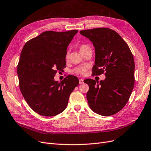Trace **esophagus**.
I'll return each mask as SVG.
<instances>
[{
	"label": "esophagus",
	"mask_w": 151,
	"mask_h": 151,
	"mask_svg": "<svg viewBox=\"0 0 151 151\" xmlns=\"http://www.w3.org/2000/svg\"><path fill=\"white\" fill-rule=\"evenodd\" d=\"M79 83H80V84H83V79H80L79 80Z\"/></svg>",
	"instance_id": "obj_1"
}]
</instances>
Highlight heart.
<instances>
[{
  "mask_svg": "<svg viewBox=\"0 0 151 151\" xmlns=\"http://www.w3.org/2000/svg\"><path fill=\"white\" fill-rule=\"evenodd\" d=\"M87 47H89L88 46H86V45H81L80 46V50L81 51L83 50L84 49H85V48H87ZM68 56V55H67V57ZM85 71H86V68H85L84 66L76 67L73 70V72H75V73L78 74V75H83L85 73Z\"/></svg>",
  "mask_w": 151,
  "mask_h": 151,
  "instance_id": "obj_1",
  "label": "heart"
}]
</instances>
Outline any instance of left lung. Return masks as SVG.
Returning <instances> with one entry per match:
<instances>
[{
	"instance_id": "1",
	"label": "left lung",
	"mask_w": 151,
	"mask_h": 151,
	"mask_svg": "<svg viewBox=\"0 0 151 151\" xmlns=\"http://www.w3.org/2000/svg\"><path fill=\"white\" fill-rule=\"evenodd\" d=\"M80 33L93 42L95 51L93 75L105 73L104 80H84L89 86L86 99L90 109L103 116L115 114L127 103L134 88L135 64L127 44L115 31L95 28Z\"/></svg>"
}]
</instances>
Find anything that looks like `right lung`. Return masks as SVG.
Returning <instances> with one entry per match:
<instances>
[{
	"mask_svg": "<svg viewBox=\"0 0 151 151\" xmlns=\"http://www.w3.org/2000/svg\"><path fill=\"white\" fill-rule=\"evenodd\" d=\"M77 30L45 31L24 46L17 65L19 88L30 107L42 116L60 114L68 105L78 78L67 76L54 80L57 71L66 67V50Z\"/></svg>",
	"mask_w": 151,
	"mask_h": 151,
	"instance_id": "add662e5",
	"label": "right lung"
}]
</instances>
